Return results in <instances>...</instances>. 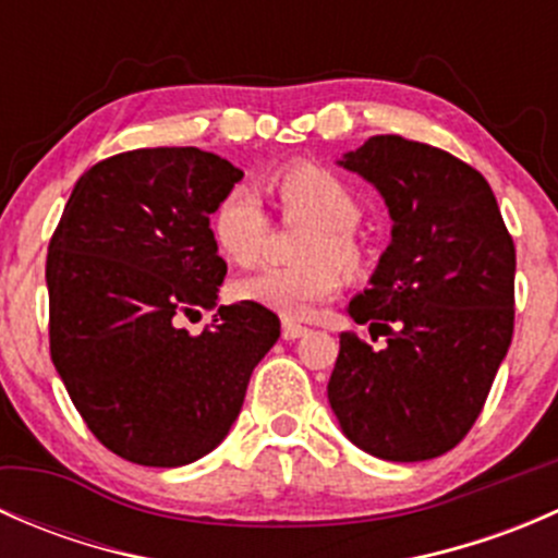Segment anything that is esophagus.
Returning a JSON list of instances; mask_svg holds the SVG:
<instances>
[{
    "mask_svg": "<svg viewBox=\"0 0 558 558\" xmlns=\"http://www.w3.org/2000/svg\"><path fill=\"white\" fill-rule=\"evenodd\" d=\"M307 335V326L296 324V320H283V340H300V337Z\"/></svg>",
    "mask_w": 558,
    "mask_h": 558,
    "instance_id": "1",
    "label": "esophagus"
}]
</instances>
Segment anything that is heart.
<instances>
[{"label": "heart", "mask_w": 558, "mask_h": 558, "mask_svg": "<svg viewBox=\"0 0 558 558\" xmlns=\"http://www.w3.org/2000/svg\"><path fill=\"white\" fill-rule=\"evenodd\" d=\"M267 189L275 194L286 218L311 223L296 247L302 264L256 269L240 278L234 291L240 300L286 318H305L340 291L342 272L337 263L348 272L362 269L364 245L356 234L362 202L340 174L311 161L278 167L267 178ZM210 227L229 262L251 267L262 258L269 238V216L262 196L253 189H229L213 210Z\"/></svg>", "instance_id": "1"}]
</instances>
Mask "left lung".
Instances as JSON below:
<instances>
[{
  "label": "left lung",
  "mask_w": 558,
  "mask_h": 558,
  "mask_svg": "<svg viewBox=\"0 0 558 558\" xmlns=\"http://www.w3.org/2000/svg\"><path fill=\"white\" fill-rule=\"evenodd\" d=\"M340 167L380 191L393 227L348 305L386 348L342 331L329 404L362 451L435 459L472 429L513 340V238L486 178L448 150L375 134Z\"/></svg>",
  "instance_id": "8db88e82"
}]
</instances>
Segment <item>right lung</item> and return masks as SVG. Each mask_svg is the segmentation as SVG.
<instances>
[{
	"instance_id": "obj_1",
	"label": "right lung",
	"mask_w": 558,
	"mask_h": 558,
	"mask_svg": "<svg viewBox=\"0 0 558 558\" xmlns=\"http://www.w3.org/2000/svg\"><path fill=\"white\" fill-rule=\"evenodd\" d=\"M243 170L199 148H140L83 172L48 245L50 359L88 429L143 466L210 453L240 415L253 367L280 320L253 302L221 305L227 262L210 213Z\"/></svg>"
}]
</instances>
